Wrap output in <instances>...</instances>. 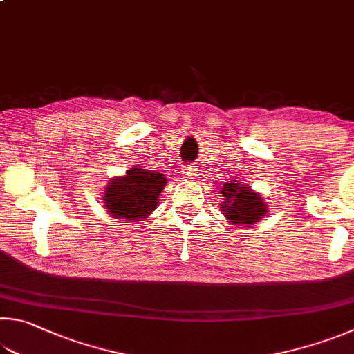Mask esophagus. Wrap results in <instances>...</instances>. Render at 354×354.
<instances>
[{"label": "esophagus", "instance_id": "obj_1", "mask_svg": "<svg viewBox=\"0 0 354 354\" xmlns=\"http://www.w3.org/2000/svg\"><path fill=\"white\" fill-rule=\"evenodd\" d=\"M198 170L195 169V167H192V165H189V167H184L183 169V175L185 176V178H195V176H198V173H196Z\"/></svg>", "mask_w": 354, "mask_h": 354}]
</instances>
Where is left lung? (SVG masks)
Instances as JSON below:
<instances>
[{"instance_id":"obj_1","label":"left lung","mask_w":354,"mask_h":354,"mask_svg":"<svg viewBox=\"0 0 354 354\" xmlns=\"http://www.w3.org/2000/svg\"><path fill=\"white\" fill-rule=\"evenodd\" d=\"M223 204L221 212L229 224L234 226H250L265 218L269 212L259 192L250 189V185L241 183L239 178L227 179L223 189Z\"/></svg>"}]
</instances>
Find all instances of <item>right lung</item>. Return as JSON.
Instances as JSON below:
<instances>
[{
    "label": "right lung",
    "mask_w": 354,
    "mask_h": 354,
    "mask_svg": "<svg viewBox=\"0 0 354 354\" xmlns=\"http://www.w3.org/2000/svg\"><path fill=\"white\" fill-rule=\"evenodd\" d=\"M167 184L165 175L144 167H134L124 176H114L106 183L104 207L115 220H145L158 207L159 195Z\"/></svg>",
    "instance_id": "obj_1"
}]
</instances>
